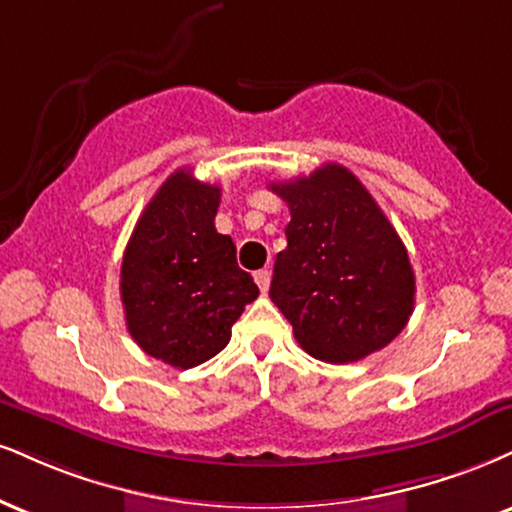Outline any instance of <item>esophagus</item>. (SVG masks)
Listing matches in <instances>:
<instances>
[{
	"mask_svg": "<svg viewBox=\"0 0 512 512\" xmlns=\"http://www.w3.org/2000/svg\"><path fill=\"white\" fill-rule=\"evenodd\" d=\"M269 279H272V272H269V269H260V272H255V281L262 293L269 291Z\"/></svg>",
	"mask_w": 512,
	"mask_h": 512,
	"instance_id": "esophagus-1",
	"label": "esophagus"
}]
</instances>
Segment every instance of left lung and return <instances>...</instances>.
Returning <instances> with one entry per match:
<instances>
[{
  "label": "left lung",
  "mask_w": 512,
  "mask_h": 512,
  "mask_svg": "<svg viewBox=\"0 0 512 512\" xmlns=\"http://www.w3.org/2000/svg\"><path fill=\"white\" fill-rule=\"evenodd\" d=\"M269 188L291 209L269 298L293 324L295 341L334 365L389 346L415 307V274L403 240L360 178L324 164Z\"/></svg>",
  "instance_id": "8db88e82"
}]
</instances>
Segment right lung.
I'll return each mask as SVG.
<instances>
[{"label":"right lung","mask_w":512,"mask_h":512,"mask_svg":"<svg viewBox=\"0 0 512 512\" xmlns=\"http://www.w3.org/2000/svg\"><path fill=\"white\" fill-rule=\"evenodd\" d=\"M219 186L178 169L147 202L121 264V303L133 341L176 369L209 360L260 295L236 245L214 229Z\"/></svg>","instance_id":"right-lung-1"}]
</instances>
